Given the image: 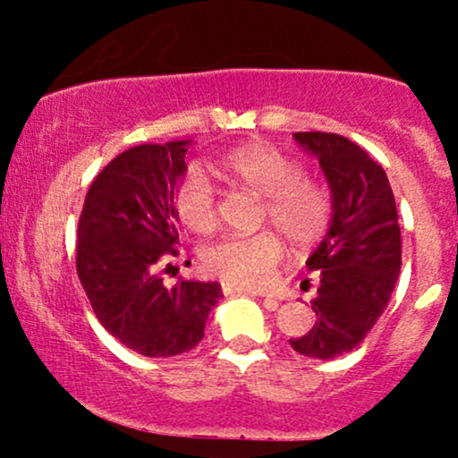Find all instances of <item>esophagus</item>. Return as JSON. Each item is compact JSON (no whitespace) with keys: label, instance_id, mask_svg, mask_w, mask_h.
<instances>
[{"label":"esophagus","instance_id":"obj_1","mask_svg":"<svg viewBox=\"0 0 458 458\" xmlns=\"http://www.w3.org/2000/svg\"><path fill=\"white\" fill-rule=\"evenodd\" d=\"M222 291H224V295H254V293H251V291H247V288L230 286V284H222ZM265 306L269 308V310H276L277 306H280V303H277L276 299H271V297H265Z\"/></svg>","mask_w":458,"mask_h":458}]
</instances>
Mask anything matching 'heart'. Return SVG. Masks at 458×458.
<instances>
[{
  "mask_svg": "<svg viewBox=\"0 0 458 458\" xmlns=\"http://www.w3.org/2000/svg\"><path fill=\"white\" fill-rule=\"evenodd\" d=\"M236 185L265 198L262 217L271 219L297 247H312L329 228L331 199L317 182L303 178L301 165L269 144L241 146L219 161ZM176 213L193 233H211L217 224L215 189L202 167H187L174 191ZM284 256L282 239L271 230L230 234L199 254L202 269L230 286L265 288L276 277Z\"/></svg>",
  "mask_w": 458,
  "mask_h": 458,
  "instance_id": "obj_1",
  "label": "heart"
}]
</instances>
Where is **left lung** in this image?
<instances>
[{
  "label": "left lung",
  "mask_w": 458,
  "mask_h": 458,
  "mask_svg": "<svg viewBox=\"0 0 458 458\" xmlns=\"http://www.w3.org/2000/svg\"><path fill=\"white\" fill-rule=\"evenodd\" d=\"M318 161L331 193L329 228L306 267L318 271L317 323L293 338L297 353L331 360L353 351L387 308L401 273V225L386 172L335 133H293Z\"/></svg>",
  "instance_id": "1"
}]
</instances>
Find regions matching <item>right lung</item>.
Masks as SVG:
<instances>
[{"mask_svg": "<svg viewBox=\"0 0 458 458\" xmlns=\"http://www.w3.org/2000/svg\"><path fill=\"white\" fill-rule=\"evenodd\" d=\"M191 140L135 146L94 178L77 228V276L115 340L146 357H174L204 338L219 282L167 288L161 265L176 256L174 191Z\"/></svg>", "mask_w": 458, "mask_h": 458, "instance_id": "right-lung-1", "label": "right lung"}]
</instances>
